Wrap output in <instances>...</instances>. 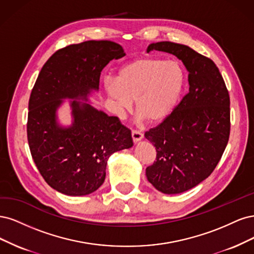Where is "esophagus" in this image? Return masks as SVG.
Wrapping results in <instances>:
<instances>
[{
    "label": "esophagus",
    "instance_id": "obj_1",
    "mask_svg": "<svg viewBox=\"0 0 254 254\" xmlns=\"http://www.w3.org/2000/svg\"><path fill=\"white\" fill-rule=\"evenodd\" d=\"M142 137H143V135L141 132H139V130H136V129L132 130V138H133L134 142H138L139 140H141Z\"/></svg>",
    "mask_w": 254,
    "mask_h": 254
}]
</instances>
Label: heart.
Here are the masks:
<instances>
[{
    "instance_id": "1",
    "label": "heart",
    "mask_w": 254,
    "mask_h": 254,
    "mask_svg": "<svg viewBox=\"0 0 254 254\" xmlns=\"http://www.w3.org/2000/svg\"><path fill=\"white\" fill-rule=\"evenodd\" d=\"M185 82V70L177 61L139 57L122 65L116 81H106L105 91L118 114L129 110L136 100L140 117L157 124L176 108Z\"/></svg>"
}]
</instances>
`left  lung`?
Wrapping results in <instances>:
<instances>
[{
	"instance_id": "8db88e82",
	"label": "left lung",
	"mask_w": 254,
	"mask_h": 254,
	"mask_svg": "<svg viewBox=\"0 0 254 254\" xmlns=\"http://www.w3.org/2000/svg\"><path fill=\"white\" fill-rule=\"evenodd\" d=\"M151 51L176 56L189 71V93L144 134L157 152L146 178L158 191L178 194L204 181L222 158L230 135V97L215 63L189 46L163 41L150 44Z\"/></svg>"
}]
</instances>
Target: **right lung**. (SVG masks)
I'll list each match as a JSON object with an SVG mask.
<instances>
[{
	"label": "right lung",
	"instance_id": "right-lung-1",
	"mask_svg": "<svg viewBox=\"0 0 254 254\" xmlns=\"http://www.w3.org/2000/svg\"><path fill=\"white\" fill-rule=\"evenodd\" d=\"M126 56L108 40L85 41L57 51L41 69L28 103L27 139L32 159L53 189L69 196L95 192L105 179L113 153L132 148L130 130L87 101L99 89L102 69ZM71 102L73 124L61 127L56 110Z\"/></svg>",
	"mask_w": 254,
	"mask_h": 254
}]
</instances>
